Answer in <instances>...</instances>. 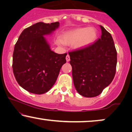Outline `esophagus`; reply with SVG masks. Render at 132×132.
<instances>
[{"label":"esophagus","mask_w":132,"mask_h":132,"mask_svg":"<svg viewBox=\"0 0 132 132\" xmlns=\"http://www.w3.org/2000/svg\"><path fill=\"white\" fill-rule=\"evenodd\" d=\"M66 61H67L68 62V61H70V57H69V55H68V54L67 55H66Z\"/></svg>","instance_id":"34e87169"}]
</instances>
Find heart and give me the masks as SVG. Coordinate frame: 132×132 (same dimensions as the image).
Returning a JSON list of instances; mask_svg holds the SVG:
<instances>
[{"instance_id": "obj_1", "label": "heart", "mask_w": 132, "mask_h": 132, "mask_svg": "<svg viewBox=\"0 0 132 132\" xmlns=\"http://www.w3.org/2000/svg\"><path fill=\"white\" fill-rule=\"evenodd\" d=\"M97 38V31L93 27L75 28L68 31L62 35L61 38H58L55 43L58 45H73L77 50L89 46Z\"/></svg>"}]
</instances>
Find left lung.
I'll list each match as a JSON object with an SVG mask.
<instances>
[{"mask_svg":"<svg viewBox=\"0 0 132 132\" xmlns=\"http://www.w3.org/2000/svg\"><path fill=\"white\" fill-rule=\"evenodd\" d=\"M100 26L101 36L95 43L69 52L74 86L79 94L87 98L101 94L116 73L117 52L113 38Z\"/></svg>","mask_w":132,"mask_h":132,"instance_id":"obj_1","label":"left lung"}]
</instances>
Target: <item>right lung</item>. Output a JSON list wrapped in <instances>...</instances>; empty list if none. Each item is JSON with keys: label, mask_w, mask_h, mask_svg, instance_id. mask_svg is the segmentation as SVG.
<instances>
[{"label": "right lung", "mask_w": 132, "mask_h": 132, "mask_svg": "<svg viewBox=\"0 0 132 132\" xmlns=\"http://www.w3.org/2000/svg\"><path fill=\"white\" fill-rule=\"evenodd\" d=\"M60 26L59 22H38L24 29L14 49L13 70L22 88L35 94H43L51 89L67 54H59L51 50L45 37Z\"/></svg>", "instance_id": "add662e5"}]
</instances>
